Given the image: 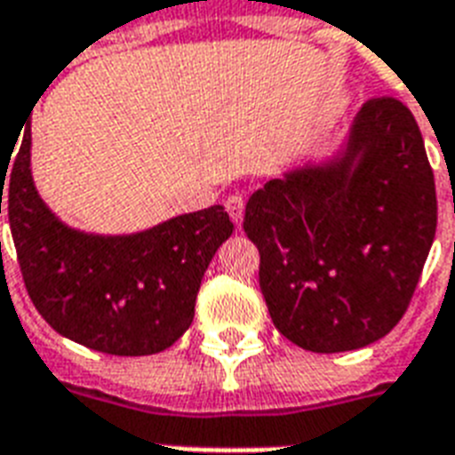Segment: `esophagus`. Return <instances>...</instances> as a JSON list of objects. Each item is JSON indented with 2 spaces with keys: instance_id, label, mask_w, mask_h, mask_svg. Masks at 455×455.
I'll return each instance as SVG.
<instances>
[{
  "instance_id": "34e87169",
  "label": "esophagus",
  "mask_w": 455,
  "mask_h": 455,
  "mask_svg": "<svg viewBox=\"0 0 455 455\" xmlns=\"http://www.w3.org/2000/svg\"><path fill=\"white\" fill-rule=\"evenodd\" d=\"M224 207H227L228 217L234 220L235 227L241 228L243 214H245V200H243V196H228L227 203H224Z\"/></svg>"
}]
</instances>
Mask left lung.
<instances>
[{
  "instance_id": "left-lung-1",
  "label": "left lung",
  "mask_w": 455,
  "mask_h": 455,
  "mask_svg": "<svg viewBox=\"0 0 455 455\" xmlns=\"http://www.w3.org/2000/svg\"><path fill=\"white\" fill-rule=\"evenodd\" d=\"M243 228L281 335L318 354L385 338L409 309L437 231L416 117L392 96L366 101L338 156L250 196Z\"/></svg>"
}]
</instances>
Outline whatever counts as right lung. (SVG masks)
I'll use <instances>...</instances> for the list:
<instances>
[{
  "instance_id": "obj_1",
  "label": "right lung",
  "mask_w": 455,
  "mask_h": 455,
  "mask_svg": "<svg viewBox=\"0 0 455 455\" xmlns=\"http://www.w3.org/2000/svg\"><path fill=\"white\" fill-rule=\"evenodd\" d=\"M23 127L11 172L9 164L0 167V214L6 193L20 274L42 318L63 338L116 356H146L174 345L191 325L214 252L234 234L224 207L179 214L127 235L70 228L39 198L30 172V120Z\"/></svg>"
}]
</instances>
